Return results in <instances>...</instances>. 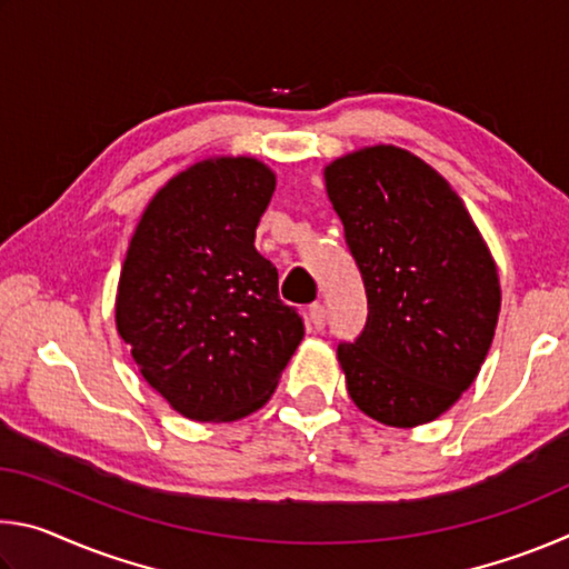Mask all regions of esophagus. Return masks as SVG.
<instances>
[{
    "mask_svg": "<svg viewBox=\"0 0 569 569\" xmlns=\"http://www.w3.org/2000/svg\"><path fill=\"white\" fill-rule=\"evenodd\" d=\"M308 323H311V329L321 331L326 326V308L321 303H313L308 308Z\"/></svg>",
    "mask_w": 569,
    "mask_h": 569,
    "instance_id": "obj_1",
    "label": "esophagus"
}]
</instances>
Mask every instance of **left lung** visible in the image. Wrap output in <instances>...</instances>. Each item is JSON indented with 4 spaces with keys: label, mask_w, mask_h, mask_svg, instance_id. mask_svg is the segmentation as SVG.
I'll list each match as a JSON object with an SVG mask.
<instances>
[{
    "label": "left lung",
    "mask_w": 569,
    "mask_h": 569,
    "mask_svg": "<svg viewBox=\"0 0 569 569\" xmlns=\"http://www.w3.org/2000/svg\"><path fill=\"white\" fill-rule=\"evenodd\" d=\"M323 180L369 298L361 336L339 343L349 397L387 427L435 421L495 339L502 288L489 246L455 188L403 148L346 152Z\"/></svg>",
    "instance_id": "left-lung-1"
}]
</instances>
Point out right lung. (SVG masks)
Segmentation results:
<instances>
[{
	"label": "right lung",
	"instance_id": "add662e5",
	"mask_svg": "<svg viewBox=\"0 0 569 569\" xmlns=\"http://www.w3.org/2000/svg\"><path fill=\"white\" fill-rule=\"evenodd\" d=\"M276 172L250 156L192 162L162 186L124 256L114 326L152 389L192 421L263 407L303 339L256 250Z\"/></svg>",
	"mask_w": 569,
	"mask_h": 569
}]
</instances>
